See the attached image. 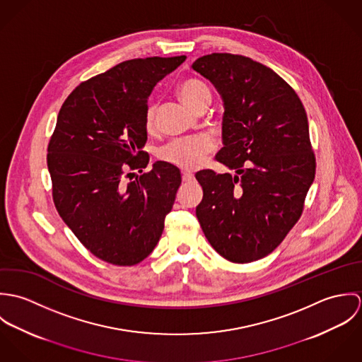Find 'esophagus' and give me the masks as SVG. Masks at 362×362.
Listing matches in <instances>:
<instances>
[{
    "mask_svg": "<svg viewBox=\"0 0 362 362\" xmlns=\"http://www.w3.org/2000/svg\"><path fill=\"white\" fill-rule=\"evenodd\" d=\"M195 178V175L192 173H188V171H182V181L184 182H189Z\"/></svg>",
    "mask_w": 362,
    "mask_h": 362,
    "instance_id": "esophagus-1",
    "label": "esophagus"
}]
</instances>
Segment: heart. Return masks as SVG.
I'll list each match as a JSON object with an SVG mask.
<instances>
[{
  "instance_id": "heart-1",
  "label": "heart",
  "mask_w": 362,
  "mask_h": 362,
  "mask_svg": "<svg viewBox=\"0 0 362 362\" xmlns=\"http://www.w3.org/2000/svg\"><path fill=\"white\" fill-rule=\"evenodd\" d=\"M178 96L191 110H195L199 104L210 103L211 93L206 83L197 79L188 78L178 85ZM155 121V108L151 105L146 110V128L152 129ZM213 149L211 141L206 136H195L187 139H177L163 146L158 151V158L167 164L178 167L181 170H195L205 161L209 152Z\"/></svg>"
}]
</instances>
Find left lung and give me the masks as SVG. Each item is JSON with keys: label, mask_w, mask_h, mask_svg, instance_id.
<instances>
[{"label": "left lung", "mask_w": 362, "mask_h": 362, "mask_svg": "<svg viewBox=\"0 0 362 362\" xmlns=\"http://www.w3.org/2000/svg\"><path fill=\"white\" fill-rule=\"evenodd\" d=\"M192 68L221 96L223 148L216 158L235 174H197V217L210 245L234 263L273 252L298 221L315 178L305 108L269 66L213 52Z\"/></svg>", "instance_id": "left-lung-1"}]
</instances>
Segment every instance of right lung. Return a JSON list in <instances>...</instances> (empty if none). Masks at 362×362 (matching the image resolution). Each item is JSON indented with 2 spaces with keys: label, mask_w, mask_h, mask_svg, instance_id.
<instances>
[{
  "label": "right lung",
  "mask_w": 362,
  "mask_h": 362,
  "mask_svg": "<svg viewBox=\"0 0 362 362\" xmlns=\"http://www.w3.org/2000/svg\"><path fill=\"white\" fill-rule=\"evenodd\" d=\"M185 58L119 62L82 82L58 112L47 149L54 204L78 240L104 262L132 266L148 258L174 205L181 185L177 167L156 161L134 181L124 175L148 165V99Z\"/></svg>",
  "instance_id": "1"
}]
</instances>
